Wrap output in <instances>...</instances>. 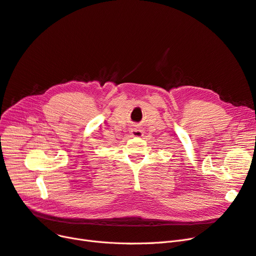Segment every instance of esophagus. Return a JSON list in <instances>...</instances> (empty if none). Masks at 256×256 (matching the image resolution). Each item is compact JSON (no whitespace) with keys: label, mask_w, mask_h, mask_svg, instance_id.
<instances>
[{"label":"esophagus","mask_w":256,"mask_h":256,"mask_svg":"<svg viewBox=\"0 0 256 256\" xmlns=\"http://www.w3.org/2000/svg\"><path fill=\"white\" fill-rule=\"evenodd\" d=\"M130 134L132 136H143V132L138 127L134 126L130 129Z\"/></svg>","instance_id":"34e87169"}]
</instances>
